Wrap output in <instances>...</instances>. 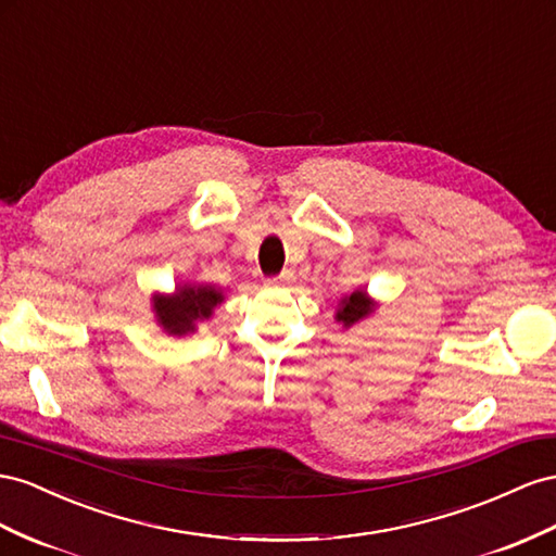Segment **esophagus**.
I'll list each match as a JSON object with an SVG mask.
<instances>
[{
    "instance_id": "1",
    "label": "esophagus",
    "mask_w": 556,
    "mask_h": 556,
    "mask_svg": "<svg viewBox=\"0 0 556 556\" xmlns=\"http://www.w3.org/2000/svg\"><path fill=\"white\" fill-rule=\"evenodd\" d=\"M294 280V274L292 271H282L280 276H274V278H266L264 285L268 290H276V288H285V285H290Z\"/></svg>"
}]
</instances>
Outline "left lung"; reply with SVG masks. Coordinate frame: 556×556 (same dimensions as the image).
Segmentation results:
<instances>
[{"label": "left lung", "instance_id": "1", "mask_svg": "<svg viewBox=\"0 0 556 556\" xmlns=\"http://www.w3.org/2000/svg\"><path fill=\"white\" fill-rule=\"evenodd\" d=\"M369 311H371V302L365 296V292H355V294L346 296L341 302V308L337 313V320H341L343 325L351 327L359 318H365Z\"/></svg>", "mask_w": 556, "mask_h": 556}]
</instances>
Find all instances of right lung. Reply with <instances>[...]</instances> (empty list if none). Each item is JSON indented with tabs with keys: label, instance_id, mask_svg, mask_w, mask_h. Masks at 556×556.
<instances>
[{
	"label": "right lung",
	"instance_id": "1",
	"mask_svg": "<svg viewBox=\"0 0 556 556\" xmlns=\"http://www.w3.org/2000/svg\"><path fill=\"white\" fill-rule=\"evenodd\" d=\"M222 302V292L201 285V288H182L175 296H159L154 302L159 323L168 334L193 332L197 320H203Z\"/></svg>",
	"mask_w": 556,
	"mask_h": 556
}]
</instances>
